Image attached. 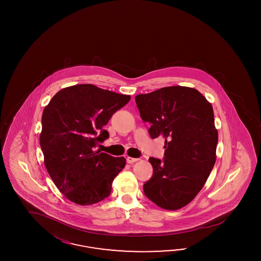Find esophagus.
<instances>
[{
	"mask_svg": "<svg viewBox=\"0 0 261 261\" xmlns=\"http://www.w3.org/2000/svg\"><path fill=\"white\" fill-rule=\"evenodd\" d=\"M126 161H127V163H128V164H133V163H135V162H137V161H139V159L132 158V157H127Z\"/></svg>",
	"mask_w": 261,
	"mask_h": 261,
	"instance_id": "esophagus-1",
	"label": "esophagus"
}]
</instances>
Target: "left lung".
<instances>
[{
  "label": "left lung",
  "mask_w": 261,
  "mask_h": 261,
  "mask_svg": "<svg viewBox=\"0 0 261 261\" xmlns=\"http://www.w3.org/2000/svg\"><path fill=\"white\" fill-rule=\"evenodd\" d=\"M135 100L142 120L151 123V138H165L164 159L149 158L153 175L143 185L144 194L165 210H179L202 190L215 164L213 106L197 90L182 86L162 88Z\"/></svg>",
  "instance_id": "8db88e82"
}]
</instances>
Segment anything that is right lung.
Segmentation results:
<instances>
[{
  "instance_id": "right-lung-1",
  "label": "right lung",
  "mask_w": 261,
  "mask_h": 261,
  "mask_svg": "<svg viewBox=\"0 0 261 261\" xmlns=\"http://www.w3.org/2000/svg\"><path fill=\"white\" fill-rule=\"evenodd\" d=\"M129 100L130 95L79 84L59 91L43 111L40 146L45 166L71 202L93 205L110 195L126 160L95 147L109 138L104 126Z\"/></svg>"
}]
</instances>
